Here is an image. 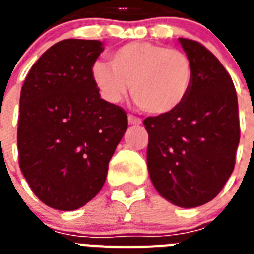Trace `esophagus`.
<instances>
[{
  "label": "esophagus",
  "mask_w": 254,
  "mask_h": 254,
  "mask_svg": "<svg viewBox=\"0 0 254 254\" xmlns=\"http://www.w3.org/2000/svg\"><path fill=\"white\" fill-rule=\"evenodd\" d=\"M127 121H129V124H131V125H141V124H142V120L138 119V117H135V116L133 115L127 116Z\"/></svg>",
  "instance_id": "esophagus-1"
}]
</instances>
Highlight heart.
<instances>
[{
	"label": "heart",
	"mask_w": 254,
	"mask_h": 254,
	"mask_svg": "<svg viewBox=\"0 0 254 254\" xmlns=\"http://www.w3.org/2000/svg\"><path fill=\"white\" fill-rule=\"evenodd\" d=\"M111 65L95 63L92 80L104 99L121 103L130 91L151 116L169 115L187 99L193 81L192 62L183 51L150 42H130L115 50Z\"/></svg>",
	"instance_id": "b5f03b06"
}]
</instances>
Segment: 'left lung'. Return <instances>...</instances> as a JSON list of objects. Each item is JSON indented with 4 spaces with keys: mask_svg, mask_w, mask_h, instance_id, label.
I'll list each match as a JSON object with an SVG mask.
<instances>
[{
    "mask_svg": "<svg viewBox=\"0 0 254 254\" xmlns=\"http://www.w3.org/2000/svg\"><path fill=\"white\" fill-rule=\"evenodd\" d=\"M193 65L187 99L169 115L147 117V170L159 195L193 208L220 192L235 169L240 141L233 81L217 58L199 42L179 38Z\"/></svg>",
    "mask_w": 254,
    "mask_h": 254,
    "instance_id": "left-lung-1",
    "label": "left lung"
}]
</instances>
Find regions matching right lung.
Instances as JSON below:
<instances>
[{"mask_svg":"<svg viewBox=\"0 0 254 254\" xmlns=\"http://www.w3.org/2000/svg\"><path fill=\"white\" fill-rule=\"evenodd\" d=\"M103 50L100 41L58 42L22 85L19 167L38 199L51 208L73 211L99 193L127 129L123 108L100 99L92 80Z\"/></svg>","mask_w":254,"mask_h":254,"instance_id":"obj_1","label":"right lung"}]
</instances>
